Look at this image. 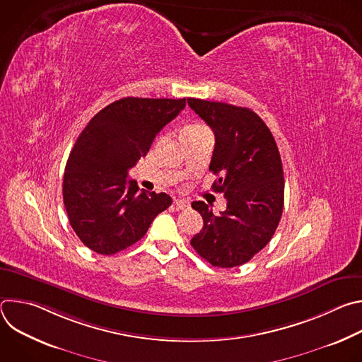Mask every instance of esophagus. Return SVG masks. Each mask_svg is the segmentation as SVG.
<instances>
[{"instance_id":"34e87169","label":"esophagus","mask_w":362,"mask_h":362,"mask_svg":"<svg viewBox=\"0 0 362 362\" xmlns=\"http://www.w3.org/2000/svg\"><path fill=\"white\" fill-rule=\"evenodd\" d=\"M173 204H175V208H176L177 211H183V209H187L189 206H190L189 200H186V199H176V200L173 202Z\"/></svg>"}]
</instances>
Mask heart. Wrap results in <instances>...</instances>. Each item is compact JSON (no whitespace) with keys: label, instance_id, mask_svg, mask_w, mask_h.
<instances>
[{"label":"heart","instance_id":"b5f03b06","mask_svg":"<svg viewBox=\"0 0 362 362\" xmlns=\"http://www.w3.org/2000/svg\"><path fill=\"white\" fill-rule=\"evenodd\" d=\"M202 129H206V126H203V124H192V126H187V127L183 130V133H185V132H194V130H202Z\"/></svg>","mask_w":362,"mask_h":362}]
</instances>
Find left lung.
<instances>
[{
  "mask_svg": "<svg viewBox=\"0 0 362 362\" xmlns=\"http://www.w3.org/2000/svg\"><path fill=\"white\" fill-rule=\"evenodd\" d=\"M187 105L215 133L209 170L218 179L212 189L228 202L219 215L202 200L192 203L203 228L190 245L214 267H239L268 245L279 225L285 190L281 154L265 122L250 109L192 97Z\"/></svg>",
  "mask_w": 362,
  "mask_h": 362,
  "instance_id": "obj_1",
  "label": "left lung"
}]
</instances>
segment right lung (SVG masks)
Returning a JSON list of instances; mask_svg holds the SVG:
<instances>
[{"label":"right lung","mask_w":362,"mask_h":362,"mask_svg":"<svg viewBox=\"0 0 362 362\" xmlns=\"http://www.w3.org/2000/svg\"><path fill=\"white\" fill-rule=\"evenodd\" d=\"M186 106V98L124 97L100 110L78 136L66 165L63 199L71 228L100 255L140 240L172 204L166 193H139L129 169Z\"/></svg>","instance_id":"right-lung-1"}]
</instances>
